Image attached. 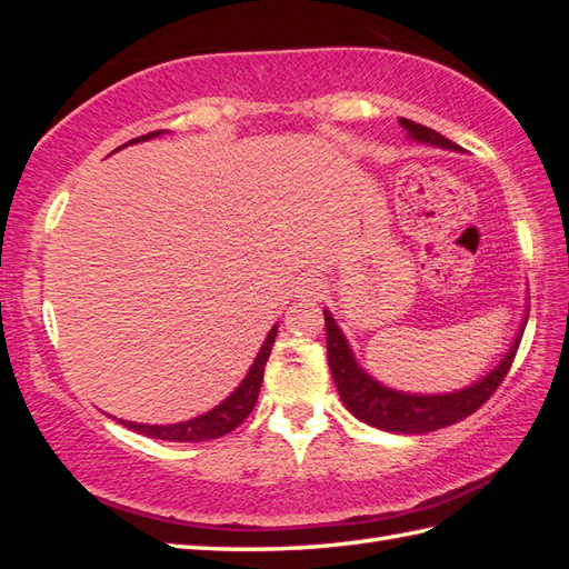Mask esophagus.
Here are the masks:
<instances>
[{
	"mask_svg": "<svg viewBox=\"0 0 569 569\" xmlns=\"http://www.w3.org/2000/svg\"><path fill=\"white\" fill-rule=\"evenodd\" d=\"M320 278H316V276H306V278H300V283H298V298H316L318 293H320Z\"/></svg>",
	"mask_w": 569,
	"mask_h": 569,
	"instance_id": "obj_1",
	"label": "esophagus"
}]
</instances>
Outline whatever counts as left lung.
<instances>
[{
    "label": "left lung",
    "instance_id": "1",
    "mask_svg": "<svg viewBox=\"0 0 569 569\" xmlns=\"http://www.w3.org/2000/svg\"><path fill=\"white\" fill-rule=\"evenodd\" d=\"M398 124L406 129L408 139L430 143V147L459 151L457 143L445 139L435 129L416 124L403 117L398 119ZM523 328L526 325H521V332L516 335L511 349L506 352V357L499 361V365L487 373V377H481L479 381L467 386V389H459L452 393L422 396V393H401V391L386 389L383 383L371 379L369 373L357 365L352 349L347 345V337L342 335L340 328H337L330 310H325L328 361H330L332 379L337 383V391H340V398L345 401L347 410L361 422H367V426L389 430V432H403V435H420V432L447 428L457 420H465L467 416H471L475 410L485 406L491 398V393L497 391L501 381L506 379V373H509L513 357L518 352V345H521Z\"/></svg>",
    "mask_w": 569,
    "mask_h": 569
}]
</instances>
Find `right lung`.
Segmentation results:
<instances>
[{
	"mask_svg": "<svg viewBox=\"0 0 569 569\" xmlns=\"http://www.w3.org/2000/svg\"><path fill=\"white\" fill-rule=\"evenodd\" d=\"M161 134H163V129L151 131V134H143L139 139H131L127 143H139V141H147V139L161 137ZM124 147H119V149H124ZM276 332H278V325H273L271 332L266 335V340L259 349L257 359H253V365L244 377V381H241L220 406H214L204 416H198V418L186 420V422H173V426H147V422H131V420H119V422L139 435H147V438L168 440V442H202V440H214V438H222V435H227V432H232L234 428H239L241 422L247 420L253 406H257L259 389L263 381V367H266V361H269Z\"/></svg>",
	"mask_w": 569,
	"mask_h": 569,
	"instance_id": "obj_1",
	"label": "right lung"
}]
</instances>
